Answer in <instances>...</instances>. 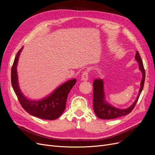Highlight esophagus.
<instances>
[{
    "instance_id": "esophagus-1",
    "label": "esophagus",
    "mask_w": 155,
    "mask_h": 155,
    "mask_svg": "<svg viewBox=\"0 0 155 155\" xmlns=\"http://www.w3.org/2000/svg\"><path fill=\"white\" fill-rule=\"evenodd\" d=\"M88 79V71H84L82 73V77H81V80L83 81H87Z\"/></svg>"
}]
</instances>
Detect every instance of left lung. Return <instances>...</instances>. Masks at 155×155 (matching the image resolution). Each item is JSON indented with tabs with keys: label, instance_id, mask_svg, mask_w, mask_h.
Returning <instances> with one entry per match:
<instances>
[{
	"label": "left lung",
	"instance_id": "1",
	"mask_svg": "<svg viewBox=\"0 0 155 155\" xmlns=\"http://www.w3.org/2000/svg\"><path fill=\"white\" fill-rule=\"evenodd\" d=\"M135 59L139 63L140 69L142 72L143 78L141 82V87L139 94L134 102L131 106L126 109H119L112 107L111 105L107 104L104 101V84L101 79H95L94 82V99H93V107L96 116L100 119H115L121 116H126L131 112L134 108L135 105L139 99L140 95L143 91L145 80V70L144 68L143 61L138 51L135 55Z\"/></svg>",
	"mask_w": 155,
	"mask_h": 155
}]
</instances>
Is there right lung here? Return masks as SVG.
<instances>
[{"label": "right lung", "mask_w": 155, "mask_h": 155, "mask_svg": "<svg viewBox=\"0 0 155 155\" xmlns=\"http://www.w3.org/2000/svg\"><path fill=\"white\" fill-rule=\"evenodd\" d=\"M23 48V47H22ZM18 52L11 69V84L14 92L22 108L29 114L46 120H54L58 118L66 107L68 94L76 84V79L65 82L46 98L38 101H30L24 97L19 90L18 82L16 67L20 52Z\"/></svg>", "instance_id": "1"}]
</instances>
